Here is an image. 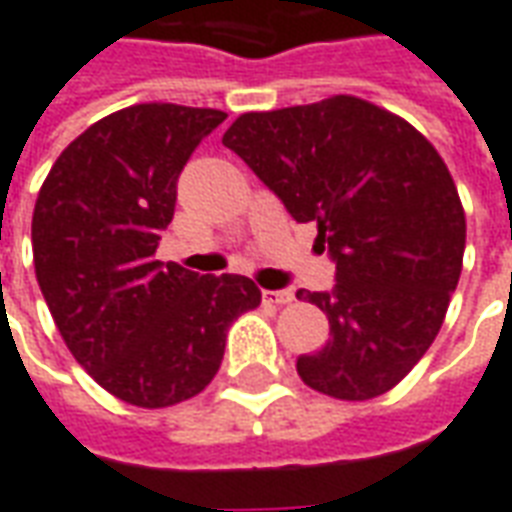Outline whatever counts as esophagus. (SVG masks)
Returning a JSON list of instances; mask_svg holds the SVG:
<instances>
[{"mask_svg": "<svg viewBox=\"0 0 512 512\" xmlns=\"http://www.w3.org/2000/svg\"><path fill=\"white\" fill-rule=\"evenodd\" d=\"M263 299L271 305H291L293 291H263Z\"/></svg>", "mask_w": 512, "mask_h": 512, "instance_id": "1", "label": "esophagus"}]
</instances>
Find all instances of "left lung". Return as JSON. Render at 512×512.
Listing matches in <instances>:
<instances>
[{
	"label": "left lung",
	"mask_w": 512,
	"mask_h": 512,
	"mask_svg": "<svg viewBox=\"0 0 512 512\" xmlns=\"http://www.w3.org/2000/svg\"><path fill=\"white\" fill-rule=\"evenodd\" d=\"M296 221H316L332 293L296 291L330 341L296 371L313 391L366 402L405 380L441 330L463 271L466 213L438 149L360 96L241 113L224 132Z\"/></svg>",
	"instance_id": "left-lung-1"
}]
</instances>
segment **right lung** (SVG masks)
I'll list each match as a JSON object with an SVG mask.
<instances>
[{
	"mask_svg": "<svg viewBox=\"0 0 512 512\" xmlns=\"http://www.w3.org/2000/svg\"><path fill=\"white\" fill-rule=\"evenodd\" d=\"M227 113L149 102L116 110L74 138L35 199L32 260L74 360L135 407L205 391L235 318L260 305L241 274H196L155 260L177 177Z\"/></svg>",
	"mask_w": 512,
	"mask_h": 512,
	"instance_id": "add662e5",
	"label": "right lung"
}]
</instances>
